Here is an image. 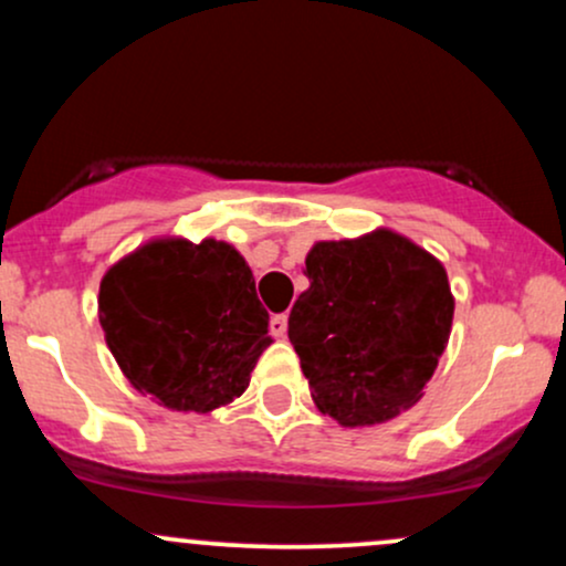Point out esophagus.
I'll return each instance as SVG.
<instances>
[{
	"label": "esophagus",
	"mask_w": 566,
	"mask_h": 566,
	"mask_svg": "<svg viewBox=\"0 0 566 566\" xmlns=\"http://www.w3.org/2000/svg\"><path fill=\"white\" fill-rule=\"evenodd\" d=\"M271 335H274V337L287 335V314H274V316H271Z\"/></svg>",
	"instance_id": "obj_1"
}]
</instances>
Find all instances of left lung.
I'll list each match as a JSON object with an SVG mask.
<instances>
[{"label":"left lung","instance_id":"obj_1","mask_svg":"<svg viewBox=\"0 0 566 566\" xmlns=\"http://www.w3.org/2000/svg\"><path fill=\"white\" fill-rule=\"evenodd\" d=\"M305 276L287 335L316 407L340 426H375L412 407L450 340L444 265L380 229L314 244Z\"/></svg>","mask_w":566,"mask_h":566}]
</instances>
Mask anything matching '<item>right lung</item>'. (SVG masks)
I'll return each instance as SVG.
<instances>
[{"mask_svg":"<svg viewBox=\"0 0 566 566\" xmlns=\"http://www.w3.org/2000/svg\"><path fill=\"white\" fill-rule=\"evenodd\" d=\"M97 316L122 373L178 412H210L250 386L269 311L231 244L159 239L108 269Z\"/></svg>","mask_w":566,"mask_h":566,"instance_id":"1","label":"right lung"}]
</instances>
